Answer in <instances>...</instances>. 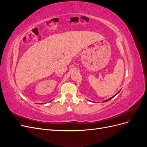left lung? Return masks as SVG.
I'll use <instances>...</instances> for the list:
<instances>
[{
    "instance_id": "left-lung-1",
    "label": "left lung",
    "mask_w": 147,
    "mask_h": 147,
    "mask_svg": "<svg viewBox=\"0 0 147 147\" xmlns=\"http://www.w3.org/2000/svg\"><path fill=\"white\" fill-rule=\"evenodd\" d=\"M118 93H117V94H118ZM117 94H115V96H113L112 97H110V98H109V99H107V100H105V101H104V102H107V101H108V100H110L111 99H112V98H113V97H115V96H116V95H117Z\"/></svg>"
}]
</instances>
